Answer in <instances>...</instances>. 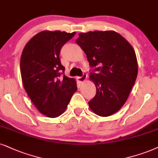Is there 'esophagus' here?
Segmentation results:
<instances>
[{
	"label": "esophagus",
	"instance_id": "obj_1",
	"mask_svg": "<svg viewBox=\"0 0 158 158\" xmlns=\"http://www.w3.org/2000/svg\"><path fill=\"white\" fill-rule=\"evenodd\" d=\"M87 75L86 74V73H84V74L81 76V77H77V80H78V81H79V82L82 83L83 81H85L86 79H87Z\"/></svg>",
	"mask_w": 158,
	"mask_h": 158
}]
</instances>
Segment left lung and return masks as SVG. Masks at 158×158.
<instances>
[{"instance_id": "8db88e82", "label": "left lung", "mask_w": 158, "mask_h": 158, "mask_svg": "<svg viewBox=\"0 0 158 158\" xmlns=\"http://www.w3.org/2000/svg\"><path fill=\"white\" fill-rule=\"evenodd\" d=\"M76 43L85 52L90 67V80L96 87L89 101L91 110L101 117L118 111L126 102L138 74L135 51L113 31L81 33Z\"/></svg>"}]
</instances>
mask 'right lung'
Returning a JSON list of instances; mask_svg holds the SVG:
<instances>
[{"label": "right lung", "instance_id": "right-lung-1", "mask_svg": "<svg viewBox=\"0 0 158 158\" xmlns=\"http://www.w3.org/2000/svg\"><path fill=\"white\" fill-rule=\"evenodd\" d=\"M76 34L60 31H44L30 40L20 59L22 81L26 93L40 112L55 118L66 109L77 91L75 79L63 75L60 52Z\"/></svg>", "mask_w": 158, "mask_h": 158}]
</instances>
